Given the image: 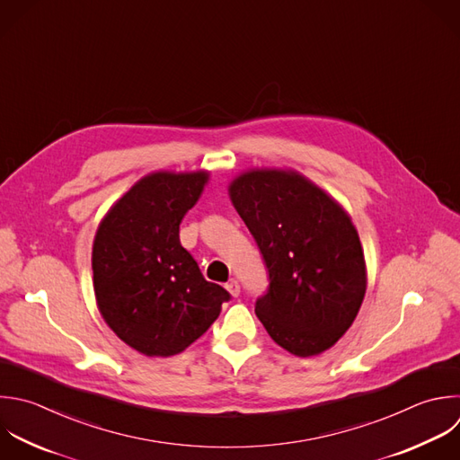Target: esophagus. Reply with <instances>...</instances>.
<instances>
[{"mask_svg":"<svg viewBox=\"0 0 460 460\" xmlns=\"http://www.w3.org/2000/svg\"><path fill=\"white\" fill-rule=\"evenodd\" d=\"M226 289H228V293H230L232 296H239V293H241V286H239V282H237L235 279H232L230 282H226Z\"/></svg>","mask_w":460,"mask_h":460,"instance_id":"esophagus-1","label":"esophagus"}]
</instances>
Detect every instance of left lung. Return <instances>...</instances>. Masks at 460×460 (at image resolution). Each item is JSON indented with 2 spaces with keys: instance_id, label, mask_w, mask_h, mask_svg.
Returning a JSON list of instances; mask_svg holds the SVG:
<instances>
[{
  "instance_id": "left-lung-1",
  "label": "left lung",
  "mask_w": 460,
  "mask_h": 460,
  "mask_svg": "<svg viewBox=\"0 0 460 460\" xmlns=\"http://www.w3.org/2000/svg\"><path fill=\"white\" fill-rule=\"evenodd\" d=\"M270 273L255 314L288 352L331 349L352 325L367 288L358 232L347 212L295 171L252 169L228 187Z\"/></svg>"
}]
</instances>
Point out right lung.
Masks as SVG:
<instances>
[{
  "instance_id": "1",
  "label": "right lung",
  "mask_w": 460,
  "mask_h": 460,
  "mask_svg": "<svg viewBox=\"0 0 460 460\" xmlns=\"http://www.w3.org/2000/svg\"><path fill=\"white\" fill-rule=\"evenodd\" d=\"M207 181V171L147 174L99 225L92 253L99 311L146 356L185 350L230 300L225 288L205 280L180 243V223Z\"/></svg>"
}]
</instances>
